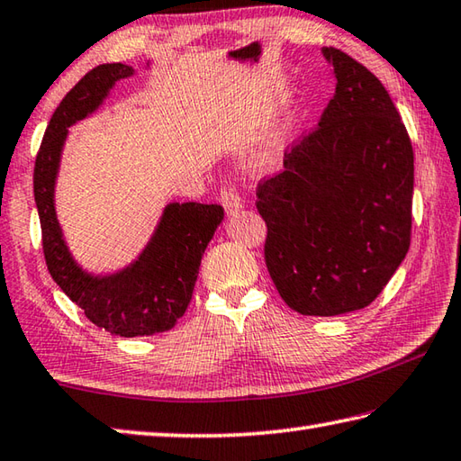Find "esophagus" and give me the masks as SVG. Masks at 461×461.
I'll return each instance as SVG.
<instances>
[{"instance_id":"1","label":"esophagus","mask_w":461,"mask_h":461,"mask_svg":"<svg viewBox=\"0 0 461 461\" xmlns=\"http://www.w3.org/2000/svg\"><path fill=\"white\" fill-rule=\"evenodd\" d=\"M220 202H221V205L225 207V212H228V213H236L238 209H241V197L238 195V191H233L230 187L221 189Z\"/></svg>"}]
</instances>
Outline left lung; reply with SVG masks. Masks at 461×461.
<instances>
[{
	"label": "left lung",
	"instance_id": "8db88e82",
	"mask_svg": "<svg viewBox=\"0 0 461 461\" xmlns=\"http://www.w3.org/2000/svg\"><path fill=\"white\" fill-rule=\"evenodd\" d=\"M322 54L334 96L256 187L267 272L304 316L369 306L409 252L413 220V147L389 92L342 50Z\"/></svg>",
	"mask_w": 461,
	"mask_h": 461
}]
</instances>
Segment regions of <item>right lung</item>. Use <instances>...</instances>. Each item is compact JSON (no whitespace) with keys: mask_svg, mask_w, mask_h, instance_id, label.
Listing matches in <instances>:
<instances>
[{"mask_svg":"<svg viewBox=\"0 0 461 461\" xmlns=\"http://www.w3.org/2000/svg\"><path fill=\"white\" fill-rule=\"evenodd\" d=\"M131 74V66L121 62L86 72L58 104L33 165V197L50 276L92 324L127 339L169 330L185 314L202 256L223 220V207L217 203H171L145 252L124 272L92 278L74 264L54 213V181L66 129L96 111L114 82Z\"/></svg>","mask_w":461,"mask_h":461,"instance_id":"add662e5","label":"right lung"}]
</instances>
